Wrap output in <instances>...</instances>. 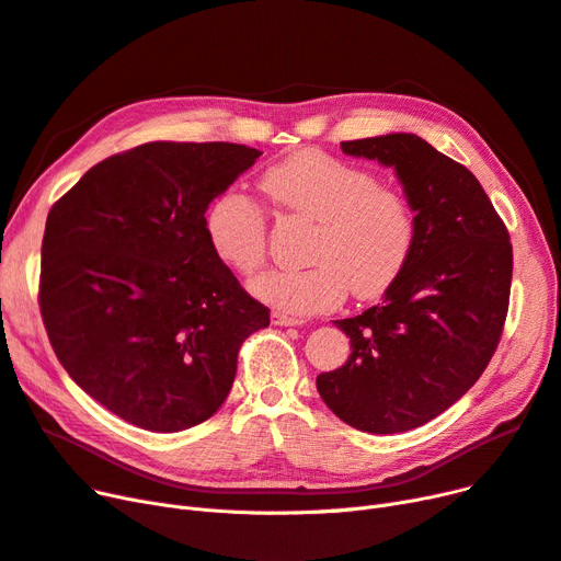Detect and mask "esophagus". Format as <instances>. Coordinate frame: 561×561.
I'll list each match as a JSON object with an SVG mask.
<instances>
[{"instance_id": "1", "label": "esophagus", "mask_w": 561, "mask_h": 561, "mask_svg": "<svg viewBox=\"0 0 561 561\" xmlns=\"http://www.w3.org/2000/svg\"><path fill=\"white\" fill-rule=\"evenodd\" d=\"M272 320H274V324H278V327H301V324H304L301 318H293V316H287V312H280V310L274 312Z\"/></svg>"}]
</instances>
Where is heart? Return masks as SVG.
<instances>
[{
    "mask_svg": "<svg viewBox=\"0 0 561 561\" xmlns=\"http://www.w3.org/2000/svg\"><path fill=\"white\" fill-rule=\"evenodd\" d=\"M260 191L278 211L312 220L304 272H268L253 293L287 312L308 316L339 306L347 289L358 299L387 293L414 249L416 222L408 197L377 184L373 172L322 151H299L260 176ZM211 253L241 276L266 257V220L239 191L211 199L205 214Z\"/></svg>",
    "mask_w": 561,
    "mask_h": 561,
    "instance_id": "heart-1",
    "label": "heart"
}]
</instances>
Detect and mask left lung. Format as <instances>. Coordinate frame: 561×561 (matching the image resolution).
<instances>
[{
	"label": "left lung",
	"instance_id": "left-lung-1",
	"mask_svg": "<svg viewBox=\"0 0 561 561\" xmlns=\"http://www.w3.org/2000/svg\"><path fill=\"white\" fill-rule=\"evenodd\" d=\"M341 149L393 168L416 237L382 301L333 322L350 335L352 354L316 385L352 428L405 433L449 410L495 354L511 295V241L479 179L414 133Z\"/></svg>",
	"mask_w": 561,
	"mask_h": 561
}]
</instances>
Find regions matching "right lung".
Segmentation results:
<instances>
[{
  "instance_id": "add662e5",
  "label": "right lung",
  "mask_w": 561,
  "mask_h": 561,
  "mask_svg": "<svg viewBox=\"0 0 561 561\" xmlns=\"http://www.w3.org/2000/svg\"><path fill=\"white\" fill-rule=\"evenodd\" d=\"M262 151L149 142L110 156L53 205L41 316L73 382L119 419L179 433L226 402L268 308L209 249L205 214Z\"/></svg>"
}]
</instances>
